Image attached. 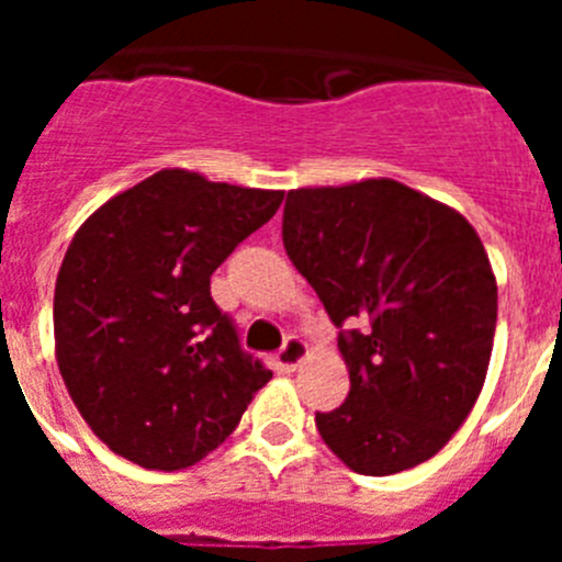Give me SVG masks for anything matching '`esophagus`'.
Listing matches in <instances>:
<instances>
[{
    "instance_id": "1",
    "label": "esophagus",
    "mask_w": 562,
    "mask_h": 562,
    "mask_svg": "<svg viewBox=\"0 0 562 562\" xmlns=\"http://www.w3.org/2000/svg\"><path fill=\"white\" fill-rule=\"evenodd\" d=\"M306 357H310V346H306L301 337H290V340L284 342V349L278 351L276 362L281 371H295Z\"/></svg>"
}]
</instances>
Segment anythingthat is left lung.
I'll return each instance as SVG.
<instances>
[{"mask_svg":"<svg viewBox=\"0 0 562 562\" xmlns=\"http://www.w3.org/2000/svg\"><path fill=\"white\" fill-rule=\"evenodd\" d=\"M284 247L340 331L351 389L315 414L321 439L362 475L434 459L473 411L493 355L498 286L453 207L380 177L286 193Z\"/></svg>","mask_w":562,"mask_h":562,"instance_id":"obj_1","label":"left lung"}]
</instances>
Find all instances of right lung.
<instances>
[{
  "instance_id": "1",
  "label": "right lung",
  "mask_w": 562,
  "mask_h": 562,
  "mask_svg": "<svg viewBox=\"0 0 562 562\" xmlns=\"http://www.w3.org/2000/svg\"><path fill=\"white\" fill-rule=\"evenodd\" d=\"M284 191L162 168L103 202L56 278V360L112 453L186 470L236 430L270 382L213 304V270L276 216Z\"/></svg>"
}]
</instances>
